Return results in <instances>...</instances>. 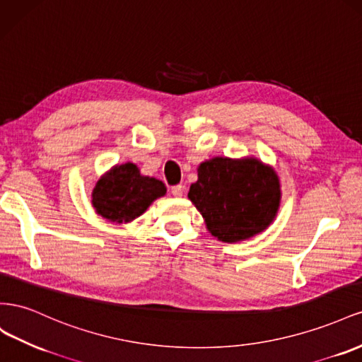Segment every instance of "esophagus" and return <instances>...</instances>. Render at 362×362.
Instances as JSON below:
<instances>
[{
  "instance_id": "34e87169",
  "label": "esophagus",
  "mask_w": 362,
  "mask_h": 362,
  "mask_svg": "<svg viewBox=\"0 0 362 362\" xmlns=\"http://www.w3.org/2000/svg\"><path fill=\"white\" fill-rule=\"evenodd\" d=\"M183 185H174V187H171V194L174 195V197H180V195L183 194Z\"/></svg>"
}]
</instances>
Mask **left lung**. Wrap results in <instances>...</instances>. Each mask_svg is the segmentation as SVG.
Listing matches in <instances>:
<instances>
[{
  "label": "left lung",
  "instance_id": "left-lung-1",
  "mask_svg": "<svg viewBox=\"0 0 362 362\" xmlns=\"http://www.w3.org/2000/svg\"><path fill=\"white\" fill-rule=\"evenodd\" d=\"M199 180L188 199L204 218L212 236L238 243L261 233L281 206L276 171L255 158H212L199 165Z\"/></svg>",
  "mask_w": 362,
  "mask_h": 362
}]
</instances>
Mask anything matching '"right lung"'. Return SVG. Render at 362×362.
<instances>
[{"mask_svg":"<svg viewBox=\"0 0 362 362\" xmlns=\"http://www.w3.org/2000/svg\"><path fill=\"white\" fill-rule=\"evenodd\" d=\"M167 192L165 185L142 175L135 163L115 165L103 174L92 191V206L98 215L112 223H130Z\"/></svg>","mask_w":362,"mask_h":362,"instance_id":"1","label":"right lung"}]
</instances>
